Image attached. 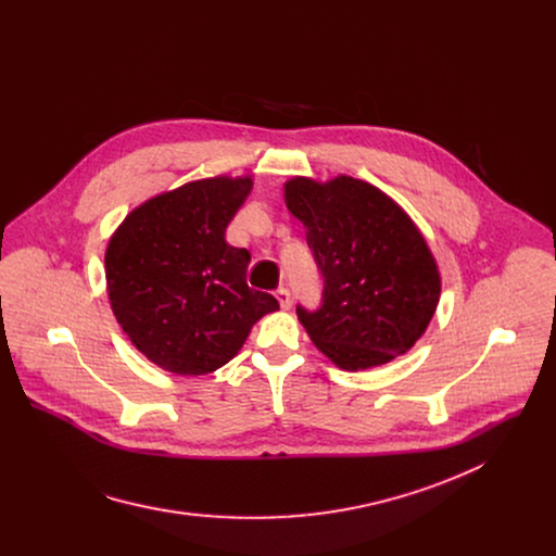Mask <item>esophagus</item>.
<instances>
[{
  "mask_svg": "<svg viewBox=\"0 0 556 556\" xmlns=\"http://www.w3.org/2000/svg\"><path fill=\"white\" fill-rule=\"evenodd\" d=\"M275 296H277V301H279V305H281V309H288V307H290L292 299H290V290H288V288H279V290L275 292Z\"/></svg>",
  "mask_w": 556,
  "mask_h": 556,
  "instance_id": "obj_1",
  "label": "esophagus"
}]
</instances>
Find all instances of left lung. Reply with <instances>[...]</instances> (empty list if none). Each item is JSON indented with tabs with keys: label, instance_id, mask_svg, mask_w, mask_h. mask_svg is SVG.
<instances>
[{
	"label": "left lung",
	"instance_id": "1",
	"mask_svg": "<svg viewBox=\"0 0 556 556\" xmlns=\"http://www.w3.org/2000/svg\"><path fill=\"white\" fill-rule=\"evenodd\" d=\"M283 191L324 277L321 305H296L312 343L348 371L412 350L440 301L435 260L412 217L350 176L292 178Z\"/></svg>",
	"mask_w": 556,
	"mask_h": 556
}]
</instances>
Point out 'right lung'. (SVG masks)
I'll list each match as a JSON object with an SVG mask.
<instances>
[{"mask_svg": "<svg viewBox=\"0 0 556 556\" xmlns=\"http://www.w3.org/2000/svg\"><path fill=\"white\" fill-rule=\"evenodd\" d=\"M253 178H206L134 208L105 251L108 294L123 332L151 363L178 376L226 365L273 294L249 288L251 253L226 242V226Z\"/></svg>", "mask_w": 556, "mask_h": 556, "instance_id": "right-lung-1", "label": "right lung"}]
</instances>
